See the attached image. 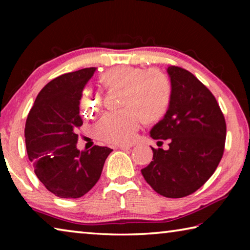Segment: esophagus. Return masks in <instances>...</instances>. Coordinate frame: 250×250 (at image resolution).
<instances>
[{"instance_id": "esophagus-1", "label": "esophagus", "mask_w": 250, "mask_h": 250, "mask_svg": "<svg viewBox=\"0 0 250 250\" xmlns=\"http://www.w3.org/2000/svg\"><path fill=\"white\" fill-rule=\"evenodd\" d=\"M118 147H119L120 150L126 151V150H130L131 147H132V145H119V146H118Z\"/></svg>"}]
</instances>
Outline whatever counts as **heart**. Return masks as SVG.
I'll list each match as a JSON object with an SVG mask.
<instances>
[{"label":"heart","instance_id":"obj_1","mask_svg":"<svg viewBox=\"0 0 250 250\" xmlns=\"http://www.w3.org/2000/svg\"><path fill=\"white\" fill-rule=\"evenodd\" d=\"M105 90H124L121 110L107 113L97 126L99 137L108 143H124L133 138L135 131L145 125L158 124L171 107L173 86L171 79L160 69L138 66H117L99 76ZM79 107L84 118H92L101 109L98 95L83 90Z\"/></svg>","mask_w":250,"mask_h":250}]
</instances>
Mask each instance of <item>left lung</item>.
<instances>
[{
  "instance_id": "left-lung-1",
  "label": "left lung",
  "mask_w": 250,
  "mask_h": 250,
  "mask_svg": "<svg viewBox=\"0 0 250 250\" xmlns=\"http://www.w3.org/2000/svg\"><path fill=\"white\" fill-rule=\"evenodd\" d=\"M173 96L167 116L151 130L168 150L154 149L141 173L154 191L181 198L197 191L213 175L224 153L226 122L214 95L188 70L170 66Z\"/></svg>"
}]
</instances>
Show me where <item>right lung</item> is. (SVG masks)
<instances>
[{
	"label": "right lung",
	"mask_w": 250,
	"mask_h": 250,
	"mask_svg": "<svg viewBox=\"0 0 250 250\" xmlns=\"http://www.w3.org/2000/svg\"><path fill=\"white\" fill-rule=\"evenodd\" d=\"M96 68L58 76L37 95L25 124V143L34 172L49 192L62 198H78L94 188L112 149L94 146L77 150L83 125L79 99Z\"/></svg>",
	"instance_id": "add662e5"
}]
</instances>
